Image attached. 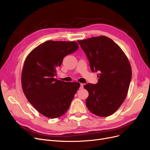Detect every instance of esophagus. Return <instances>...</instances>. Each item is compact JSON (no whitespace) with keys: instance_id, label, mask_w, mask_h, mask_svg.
Segmentation results:
<instances>
[{"instance_id":"esophagus-1","label":"esophagus","mask_w":150,"mask_h":150,"mask_svg":"<svg viewBox=\"0 0 150 150\" xmlns=\"http://www.w3.org/2000/svg\"><path fill=\"white\" fill-rule=\"evenodd\" d=\"M83 88V83H81L80 84V89H82Z\"/></svg>"}]
</instances>
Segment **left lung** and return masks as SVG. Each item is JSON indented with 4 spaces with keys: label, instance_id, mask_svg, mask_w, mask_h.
Listing matches in <instances>:
<instances>
[{
    "label": "left lung",
    "instance_id": "1",
    "mask_svg": "<svg viewBox=\"0 0 150 150\" xmlns=\"http://www.w3.org/2000/svg\"><path fill=\"white\" fill-rule=\"evenodd\" d=\"M86 54L91 71H98L96 84L83 87L88 93L86 105L99 117H108L122 104L127 94L132 69L126 55L120 46L105 36L77 41Z\"/></svg>",
    "mask_w": 150,
    "mask_h": 150
}]
</instances>
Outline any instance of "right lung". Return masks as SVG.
<instances>
[{"label":"right lung","instance_id":"right-lung-1","mask_svg":"<svg viewBox=\"0 0 150 150\" xmlns=\"http://www.w3.org/2000/svg\"><path fill=\"white\" fill-rule=\"evenodd\" d=\"M78 48L76 41H47L27 55L21 76L23 90L27 100L42 115L58 118L69 108L80 83L54 77L64 57Z\"/></svg>","mask_w":150,"mask_h":150}]
</instances>
